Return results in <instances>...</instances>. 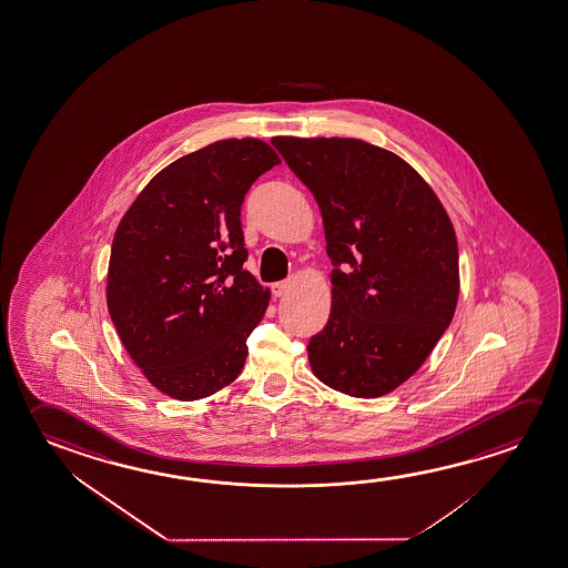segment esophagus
Masks as SVG:
<instances>
[{"mask_svg":"<svg viewBox=\"0 0 568 568\" xmlns=\"http://www.w3.org/2000/svg\"><path fill=\"white\" fill-rule=\"evenodd\" d=\"M288 288H291L288 281H280V283H273V285H271V293H273V297H283Z\"/></svg>","mask_w":568,"mask_h":568,"instance_id":"esophagus-1","label":"esophagus"}]
</instances>
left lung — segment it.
Segmentation results:
<instances>
[{
  "mask_svg": "<svg viewBox=\"0 0 568 568\" xmlns=\"http://www.w3.org/2000/svg\"><path fill=\"white\" fill-rule=\"evenodd\" d=\"M323 214L328 323L308 342L323 384L382 397L407 382L453 321L460 288L453 222L425 179L352 138H273Z\"/></svg>",
  "mask_w": 568,
  "mask_h": 568,
  "instance_id": "left-lung-1",
  "label": "left lung"
}]
</instances>
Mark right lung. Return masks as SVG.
<instances>
[{
  "label": "right lung",
  "instance_id": "obj_1",
  "mask_svg": "<svg viewBox=\"0 0 568 568\" xmlns=\"http://www.w3.org/2000/svg\"><path fill=\"white\" fill-rule=\"evenodd\" d=\"M262 140H222L149 181L112 242L105 301L149 384L194 402L232 384L270 305L244 270L245 192L280 165Z\"/></svg>",
  "mask_w": 568,
  "mask_h": 568
}]
</instances>
